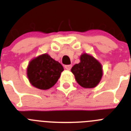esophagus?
Segmentation results:
<instances>
[{"label":"esophagus","instance_id":"obj_1","mask_svg":"<svg viewBox=\"0 0 131 131\" xmlns=\"http://www.w3.org/2000/svg\"><path fill=\"white\" fill-rule=\"evenodd\" d=\"M64 68H65L67 70H70V69H71V68H72V65H71V64H67V65L64 66Z\"/></svg>","mask_w":131,"mask_h":131}]
</instances>
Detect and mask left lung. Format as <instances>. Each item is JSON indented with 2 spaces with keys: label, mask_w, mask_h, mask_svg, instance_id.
I'll use <instances>...</instances> for the list:
<instances>
[{
  "label": "left lung",
  "mask_w": 131,
  "mask_h": 131,
  "mask_svg": "<svg viewBox=\"0 0 131 131\" xmlns=\"http://www.w3.org/2000/svg\"><path fill=\"white\" fill-rule=\"evenodd\" d=\"M71 72L76 82L84 88H93L101 81L102 67L93 56L83 53L80 56V63L72 67Z\"/></svg>",
  "instance_id": "1"
}]
</instances>
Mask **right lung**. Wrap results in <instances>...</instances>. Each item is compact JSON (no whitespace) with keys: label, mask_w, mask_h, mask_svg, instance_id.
I'll list each match as a JSON object with an SVG mask.
<instances>
[{"label":"right lung","mask_w":131,"mask_h":131,"mask_svg":"<svg viewBox=\"0 0 131 131\" xmlns=\"http://www.w3.org/2000/svg\"><path fill=\"white\" fill-rule=\"evenodd\" d=\"M63 70V66L58 61L46 53L30 61L27 67V77L34 87L46 90L57 83Z\"/></svg>","instance_id":"1"}]
</instances>
